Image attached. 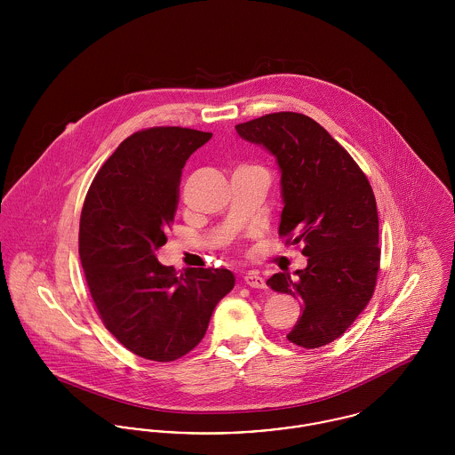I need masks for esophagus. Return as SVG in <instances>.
<instances>
[{"mask_svg": "<svg viewBox=\"0 0 455 455\" xmlns=\"http://www.w3.org/2000/svg\"><path fill=\"white\" fill-rule=\"evenodd\" d=\"M244 282L249 287H254V289H263V287L267 285L265 279H263L258 272H254V270H251V272L245 274Z\"/></svg>", "mask_w": 455, "mask_h": 455, "instance_id": "1", "label": "esophagus"}]
</instances>
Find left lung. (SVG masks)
Listing matches in <instances>:
<instances>
[{
	"instance_id": "8db88e82",
	"label": "left lung",
	"mask_w": 455,
	"mask_h": 455,
	"mask_svg": "<svg viewBox=\"0 0 455 455\" xmlns=\"http://www.w3.org/2000/svg\"><path fill=\"white\" fill-rule=\"evenodd\" d=\"M235 130L277 159L283 201L279 235L285 244L301 243L308 256L305 270L267 280L274 291L303 301L287 339L308 350L329 345L374 294L381 249L372 187L350 154L305 114L274 112Z\"/></svg>"
}]
</instances>
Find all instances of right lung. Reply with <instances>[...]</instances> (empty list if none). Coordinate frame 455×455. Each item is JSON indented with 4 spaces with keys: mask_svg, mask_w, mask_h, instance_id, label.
Listing matches in <instances>:
<instances>
[{
    "mask_svg": "<svg viewBox=\"0 0 455 455\" xmlns=\"http://www.w3.org/2000/svg\"><path fill=\"white\" fill-rule=\"evenodd\" d=\"M212 133L157 126L133 133L95 176L79 221V258L107 331L128 350L172 362L204 338L235 277L227 268L178 275L157 261L178 208L181 170Z\"/></svg>",
    "mask_w": 455,
    "mask_h": 455,
    "instance_id": "obj_1",
    "label": "right lung"
}]
</instances>
